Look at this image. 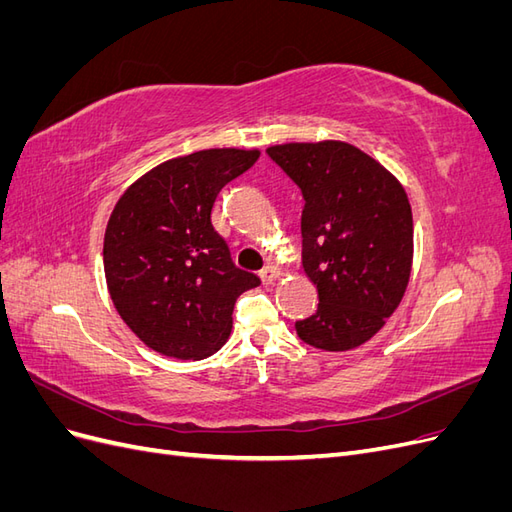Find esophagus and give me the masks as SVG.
<instances>
[{"label":"esophagus","instance_id":"1","mask_svg":"<svg viewBox=\"0 0 512 512\" xmlns=\"http://www.w3.org/2000/svg\"><path fill=\"white\" fill-rule=\"evenodd\" d=\"M277 277H280V269L273 267V265H267V267L260 269V280L265 284H271L273 280H277Z\"/></svg>","mask_w":512,"mask_h":512}]
</instances>
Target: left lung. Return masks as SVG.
<instances>
[{
    "label": "left lung",
    "mask_w": 512,
    "mask_h": 512,
    "mask_svg": "<svg viewBox=\"0 0 512 512\" xmlns=\"http://www.w3.org/2000/svg\"><path fill=\"white\" fill-rule=\"evenodd\" d=\"M267 156L299 185L303 269L318 309L294 322L305 344L350 350L374 337L404 297L412 211L401 183L348 143H288Z\"/></svg>",
    "instance_id": "8db88e82"
}]
</instances>
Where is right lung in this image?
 Returning a JSON list of instances; mask_svg holds the SVG:
<instances>
[{
	"label": "right lung",
	"mask_w": 512,
	"mask_h": 512,
	"mask_svg": "<svg viewBox=\"0 0 512 512\" xmlns=\"http://www.w3.org/2000/svg\"><path fill=\"white\" fill-rule=\"evenodd\" d=\"M260 156L205 149L168 160L123 192L104 232V275L123 322L175 359H205L230 335L239 294L260 277L235 267L211 224L215 198Z\"/></svg>",
	"instance_id": "1"
}]
</instances>
